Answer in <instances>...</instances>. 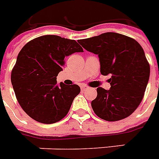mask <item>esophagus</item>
Wrapping results in <instances>:
<instances>
[{
	"mask_svg": "<svg viewBox=\"0 0 159 159\" xmlns=\"http://www.w3.org/2000/svg\"><path fill=\"white\" fill-rule=\"evenodd\" d=\"M81 89H82L83 91H85V90H87V89H88V88H87V87H85V86H82V87H81Z\"/></svg>",
	"mask_w": 159,
	"mask_h": 159,
	"instance_id": "1",
	"label": "esophagus"
}]
</instances>
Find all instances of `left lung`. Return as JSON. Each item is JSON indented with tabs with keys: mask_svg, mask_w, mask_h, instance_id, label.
I'll return each mask as SVG.
<instances>
[{
	"mask_svg": "<svg viewBox=\"0 0 159 159\" xmlns=\"http://www.w3.org/2000/svg\"><path fill=\"white\" fill-rule=\"evenodd\" d=\"M78 42L98 56L101 74L111 75L110 89L98 88L97 98L92 101L96 116L107 121L130 116L144 97L150 75L142 46L132 38L117 33H104Z\"/></svg>",
	"mask_w": 159,
	"mask_h": 159,
	"instance_id": "8db88e82",
	"label": "left lung"
}]
</instances>
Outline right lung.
<instances>
[{
    "mask_svg": "<svg viewBox=\"0 0 159 159\" xmlns=\"http://www.w3.org/2000/svg\"><path fill=\"white\" fill-rule=\"evenodd\" d=\"M83 50L76 40L57 35L35 38L23 47L11 74L20 106L32 119L43 124L60 121L79 94L76 84H56L65 57Z\"/></svg>",
    "mask_w": 159,
    "mask_h": 159,
    "instance_id": "1",
    "label": "right lung"
}]
</instances>
